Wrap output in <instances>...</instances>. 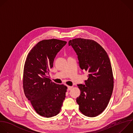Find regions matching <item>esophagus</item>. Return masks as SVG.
Listing matches in <instances>:
<instances>
[{
  "mask_svg": "<svg viewBox=\"0 0 133 133\" xmlns=\"http://www.w3.org/2000/svg\"><path fill=\"white\" fill-rule=\"evenodd\" d=\"M72 86H68L67 87V90H70L72 89Z\"/></svg>",
  "mask_w": 133,
  "mask_h": 133,
  "instance_id": "34e87169",
  "label": "esophagus"
}]
</instances>
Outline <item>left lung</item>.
<instances>
[{"instance_id":"obj_1","label":"left lung","mask_w":133,"mask_h":133,"mask_svg":"<svg viewBox=\"0 0 133 133\" xmlns=\"http://www.w3.org/2000/svg\"><path fill=\"white\" fill-rule=\"evenodd\" d=\"M76 52L80 68L88 73L84 84H79L81 91L76 101L80 112L95 117L107 108L113 90V76L109 57L104 49L94 40L75 38L70 40Z\"/></svg>"}]
</instances>
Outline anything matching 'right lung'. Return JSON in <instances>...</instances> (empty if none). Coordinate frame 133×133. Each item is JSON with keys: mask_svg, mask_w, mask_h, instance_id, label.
Returning a JSON list of instances; mask_svg holds the SVG:
<instances>
[{"mask_svg": "<svg viewBox=\"0 0 133 133\" xmlns=\"http://www.w3.org/2000/svg\"><path fill=\"white\" fill-rule=\"evenodd\" d=\"M66 43L56 39L42 40L32 48L26 58L24 92L36 112L45 117L58 114L66 97L67 87L53 82L48 75L56 55Z\"/></svg>", "mask_w": 133, "mask_h": 133, "instance_id": "right-lung-1", "label": "right lung"}]
</instances>
